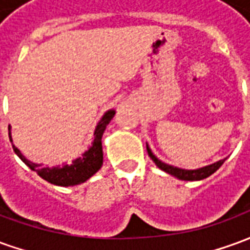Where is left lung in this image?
Here are the masks:
<instances>
[{
	"instance_id": "8db88e82",
	"label": "left lung",
	"mask_w": 250,
	"mask_h": 250,
	"mask_svg": "<svg viewBox=\"0 0 250 250\" xmlns=\"http://www.w3.org/2000/svg\"><path fill=\"white\" fill-rule=\"evenodd\" d=\"M147 152H148V157L151 158L152 161H154V163H155L161 170L166 171V173H168L170 175L177 177L178 179H182V181H201V179L208 178L209 175L215 173V171L222 166V163L225 162V159H222V161H218V162L213 163V165H210V166L198 168V170H184V168L174 167V166H170V165H166V163L161 162V161L152 154L151 150L148 148V146H147Z\"/></svg>"
}]
</instances>
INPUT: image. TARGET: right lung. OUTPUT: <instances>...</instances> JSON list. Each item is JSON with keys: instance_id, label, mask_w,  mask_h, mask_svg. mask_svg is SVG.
Returning a JSON list of instances; mask_svg holds the SVG:
<instances>
[{"instance_id": "add662e5", "label": "right lung", "mask_w": 250, "mask_h": 250, "mask_svg": "<svg viewBox=\"0 0 250 250\" xmlns=\"http://www.w3.org/2000/svg\"><path fill=\"white\" fill-rule=\"evenodd\" d=\"M114 109H109L104 114L102 120L99 122L96 130H95V139H93L92 147L88 151L84 152L82 158H77L76 161H73L72 165H64L62 167H42L41 165L28 161L16 146H13V150L30 170L36 171L41 178L48 181L49 184L57 185V186H73V185L83 184L88 178H91L103 165L102 135H103L107 125L114 118ZM9 138L12 142L10 134H9Z\"/></svg>"}]
</instances>
